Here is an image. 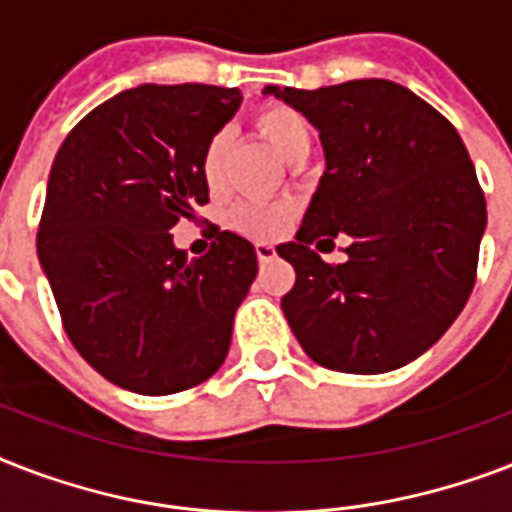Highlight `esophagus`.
<instances>
[{"label": "esophagus", "mask_w": 512, "mask_h": 512, "mask_svg": "<svg viewBox=\"0 0 512 512\" xmlns=\"http://www.w3.org/2000/svg\"><path fill=\"white\" fill-rule=\"evenodd\" d=\"M255 252H257V260H260V263H271L273 257H276V247H273V244H268V241H257Z\"/></svg>", "instance_id": "1"}]
</instances>
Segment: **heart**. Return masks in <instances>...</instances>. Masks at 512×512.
<instances>
[{
  "label": "heart",
  "mask_w": 512,
  "mask_h": 512,
  "mask_svg": "<svg viewBox=\"0 0 512 512\" xmlns=\"http://www.w3.org/2000/svg\"><path fill=\"white\" fill-rule=\"evenodd\" d=\"M255 127L257 132H260V138H263L287 164L292 162L295 156L311 151V124H308V119L292 106H284V103L263 106L255 114ZM225 151H228V132L225 130L215 132V135L207 140L204 151H201L199 170L201 180H204V185H207L209 191H220V185H223ZM231 220L236 228H241V231L265 236V233H271L279 228L281 212L271 207H257V204H239V207L233 209Z\"/></svg>",
  "instance_id": "1"
}]
</instances>
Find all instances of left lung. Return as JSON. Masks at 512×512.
I'll return each mask as SVG.
<instances>
[{
	"label": "left lung",
	"mask_w": 512,
	"mask_h": 512,
	"mask_svg": "<svg viewBox=\"0 0 512 512\" xmlns=\"http://www.w3.org/2000/svg\"><path fill=\"white\" fill-rule=\"evenodd\" d=\"M319 130L327 170L295 241L279 244L295 287L281 311L316 364L380 374L438 342L476 284L486 201L449 119L388 79L265 87ZM345 232L349 260L312 244Z\"/></svg>",
	"instance_id": "1"
}]
</instances>
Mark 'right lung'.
<instances>
[{
    "label": "right lung",
    "mask_w": 512,
    "mask_h": 512,
    "mask_svg": "<svg viewBox=\"0 0 512 512\" xmlns=\"http://www.w3.org/2000/svg\"><path fill=\"white\" fill-rule=\"evenodd\" d=\"M239 106L236 87L140 84L84 116L52 162L39 263L68 340L119 388L170 396L225 361L255 247L217 228L188 260L170 231L209 201L201 151Z\"/></svg>",
    "instance_id": "right-lung-1"
}]
</instances>
